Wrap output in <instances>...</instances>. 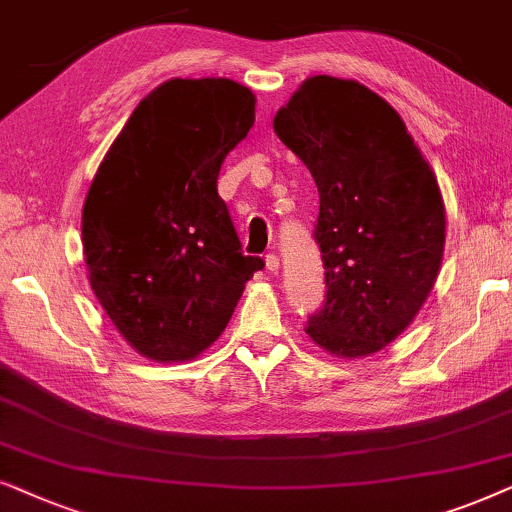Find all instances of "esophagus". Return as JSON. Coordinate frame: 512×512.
<instances>
[{
    "label": "esophagus",
    "mask_w": 512,
    "mask_h": 512,
    "mask_svg": "<svg viewBox=\"0 0 512 512\" xmlns=\"http://www.w3.org/2000/svg\"><path fill=\"white\" fill-rule=\"evenodd\" d=\"M264 262H267V269L271 274H276L278 269H281V260H278L276 252H269V255H264Z\"/></svg>",
    "instance_id": "1"
}]
</instances>
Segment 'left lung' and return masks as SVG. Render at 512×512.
Returning a JSON list of instances; mask_svg holds the SVG:
<instances>
[{
	"label": "left lung",
	"mask_w": 512,
	"mask_h": 512,
	"mask_svg": "<svg viewBox=\"0 0 512 512\" xmlns=\"http://www.w3.org/2000/svg\"><path fill=\"white\" fill-rule=\"evenodd\" d=\"M274 131L316 180L313 227L325 302L304 327L344 358L377 353L417 316L445 248L435 175L384 98L358 81L311 77Z\"/></svg>",
	"instance_id": "left-lung-1"
}]
</instances>
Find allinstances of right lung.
I'll return each mask as SVG.
<instances>
[{
	"mask_svg": "<svg viewBox=\"0 0 512 512\" xmlns=\"http://www.w3.org/2000/svg\"><path fill=\"white\" fill-rule=\"evenodd\" d=\"M255 124V95L231 79H170L135 107L88 189L81 241L102 309L142 356L168 363L208 349L245 281L217 175Z\"/></svg>",
	"mask_w": 512,
	"mask_h": 512,
	"instance_id": "obj_1",
	"label": "right lung"
}]
</instances>
